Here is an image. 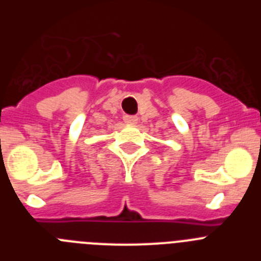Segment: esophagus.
<instances>
[{"mask_svg":"<svg viewBox=\"0 0 261 261\" xmlns=\"http://www.w3.org/2000/svg\"><path fill=\"white\" fill-rule=\"evenodd\" d=\"M124 121L126 124H129V125H135V124H137L138 117L133 116V115H126V116H124Z\"/></svg>","mask_w":261,"mask_h":261,"instance_id":"esophagus-1","label":"esophagus"}]
</instances>
